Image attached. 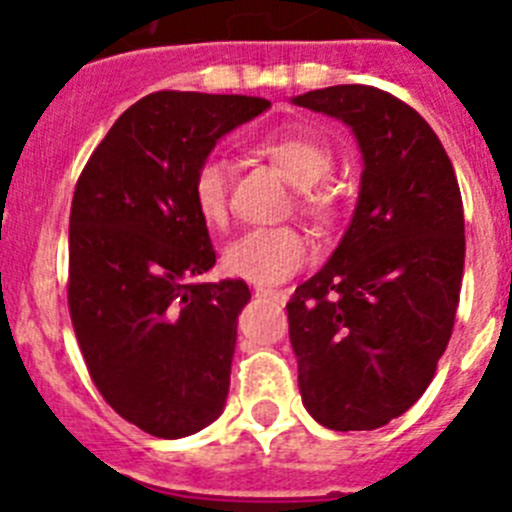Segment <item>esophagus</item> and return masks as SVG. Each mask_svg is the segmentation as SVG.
<instances>
[{
	"mask_svg": "<svg viewBox=\"0 0 512 512\" xmlns=\"http://www.w3.org/2000/svg\"><path fill=\"white\" fill-rule=\"evenodd\" d=\"M257 296H265V299H273V301H288V296H291V291L288 288H265V286H257L255 288Z\"/></svg>",
	"mask_w": 512,
	"mask_h": 512,
	"instance_id": "34e87169",
	"label": "esophagus"
}]
</instances>
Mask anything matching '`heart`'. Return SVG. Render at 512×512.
<instances>
[{"label": "heart", "mask_w": 512, "mask_h": 512, "mask_svg": "<svg viewBox=\"0 0 512 512\" xmlns=\"http://www.w3.org/2000/svg\"><path fill=\"white\" fill-rule=\"evenodd\" d=\"M262 157L281 167L283 175L299 185L301 206L314 216H330L335 190L322 182L332 167V149L317 136L301 131L268 133L257 144ZM193 203L208 226H224L229 219V167L208 154L193 172ZM311 257V242L293 226H262L244 231L226 247L224 270L252 283H281L299 273Z\"/></svg>", "instance_id": "1"}]
</instances>
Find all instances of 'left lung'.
Instances as JSON below:
<instances>
[{
    "instance_id": "8db88e82",
    "label": "left lung",
    "mask_w": 512,
    "mask_h": 512,
    "mask_svg": "<svg viewBox=\"0 0 512 512\" xmlns=\"http://www.w3.org/2000/svg\"><path fill=\"white\" fill-rule=\"evenodd\" d=\"M353 128L363 154L345 237L288 309L301 402L330 430L407 412L451 340L464 278V206L446 149L417 110L368 84L293 97Z\"/></svg>"
}]
</instances>
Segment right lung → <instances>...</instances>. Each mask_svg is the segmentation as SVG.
<instances>
[{"instance_id": "obj_1", "label": "right lung", "mask_w": 512, "mask_h": 512, "mask_svg": "<svg viewBox=\"0 0 512 512\" xmlns=\"http://www.w3.org/2000/svg\"><path fill=\"white\" fill-rule=\"evenodd\" d=\"M270 102L154 92L113 123L77 180L69 216V314L105 402L157 438L224 412L244 281L198 283L216 265L193 203L195 167Z\"/></svg>"}]
</instances>
